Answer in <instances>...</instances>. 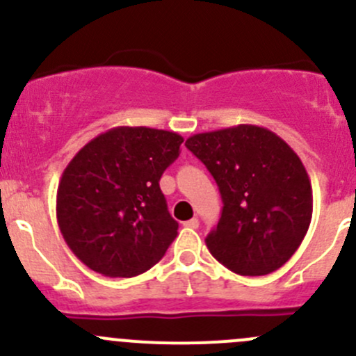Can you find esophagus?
<instances>
[{"mask_svg": "<svg viewBox=\"0 0 356 356\" xmlns=\"http://www.w3.org/2000/svg\"><path fill=\"white\" fill-rule=\"evenodd\" d=\"M184 225H186V227H189V229H198L200 222H198V218H191V220L184 222Z\"/></svg>", "mask_w": 356, "mask_h": 356, "instance_id": "34e87169", "label": "esophagus"}]
</instances>
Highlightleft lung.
Wrapping results in <instances>:
<instances>
[{
  "label": "left lung",
  "mask_w": 356,
  "mask_h": 356,
  "mask_svg": "<svg viewBox=\"0 0 356 356\" xmlns=\"http://www.w3.org/2000/svg\"><path fill=\"white\" fill-rule=\"evenodd\" d=\"M186 146L213 175L224 203L207 236L210 253L241 275L282 267L303 241L314 210L300 156L277 134L250 124L195 134Z\"/></svg>",
  "instance_id": "obj_1"
}]
</instances>
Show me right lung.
Segmentation results:
<instances>
[{
  "label": "right lung",
  "instance_id": "1",
  "mask_svg": "<svg viewBox=\"0 0 356 356\" xmlns=\"http://www.w3.org/2000/svg\"><path fill=\"white\" fill-rule=\"evenodd\" d=\"M182 141L161 129L113 127L72 158L60 179L56 218L72 253L91 270L134 277L161 260L179 224L158 182Z\"/></svg>",
  "mask_w": 356,
  "mask_h": 356
}]
</instances>
